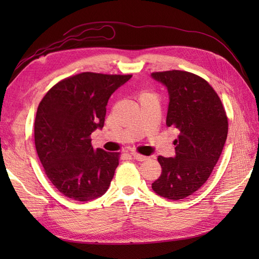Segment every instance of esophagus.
Returning a JSON list of instances; mask_svg holds the SVG:
<instances>
[{
    "label": "esophagus",
    "mask_w": 259,
    "mask_h": 259,
    "mask_svg": "<svg viewBox=\"0 0 259 259\" xmlns=\"http://www.w3.org/2000/svg\"><path fill=\"white\" fill-rule=\"evenodd\" d=\"M131 156H133V158L136 159V160H138V161H145L147 159V157L139 155V153H131Z\"/></svg>",
    "instance_id": "esophagus-1"
}]
</instances>
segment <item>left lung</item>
I'll use <instances>...</instances> for the list:
<instances>
[{"label": "left lung", "mask_w": 259, "mask_h": 259, "mask_svg": "<svg viewBox=\"0 0 259 259\" xmlns=\"http://www.w3.org/2000/svg\"><path fill=\"white\" fill-rule=\"evenodd\" d=\"M167 87V126L178 129L176 157H158L161 175L153 191L179 200L194 194L208 180L227 139L228 118L221 98L201 76L181 70L151 73Z\"/></svg>", "instance_id": "obj_1"}]
</instances>
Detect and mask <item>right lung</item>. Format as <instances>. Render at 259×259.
I'll use <instances>...</instances> for the list:
<instances>
[{"mask_svg": "<svg viewBox=\"0 0 259 259\" xmlns=\"http://www.w3.org/2000/svg\"><path fill=\"white\" fill-rule=\"evenodd\" d=\"M131 74L82 72L54 84L37 107L34 142L47 177L65 197L89 201L109 188L120 152L95 149L109 98Z\"/></svg>", "mask_w": 259, "mask_h": 259, "instance_id": "right-lung-1", "label": "right lung"}]
</instances>
